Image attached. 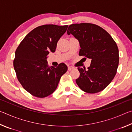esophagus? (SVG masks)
Returning <instances> with one entry per match:
<instances>
[{
    "label": "esophagus",
    "instance_id": "obj_1",
    "mask_svg": "<svg viewBox=\"0 0 132 132\" xmlns=\"http://www.w3.org/2000/svg\"><path fill=\"white\" fill-rule=\"evenodd\" d=\"M75 68L74 67H73V66H69L68 67V70L70 71V70H72V69H74Z\"/></svg>",
    "mask_w": 132,
    "mask_h": 132
}]
</instances>
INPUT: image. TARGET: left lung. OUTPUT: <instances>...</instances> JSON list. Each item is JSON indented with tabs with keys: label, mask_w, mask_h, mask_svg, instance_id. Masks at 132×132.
<instances>
[{
	"label": "left lung",
	"mask_w": 132,
	"mask_h": 132,
	"mask_svg": "<svg viewBox=\"0 0 132 132\" xmlns=\"http://www.w3.org/2000/svg\"><path fill=\"white\" fill-rule=\"evenodd\" d=\"M67 33L79 41V55L91 59L87 69L78 68L80 76L76 80L78 86L87 93L102 91L115 76L119 64L115 41L104 29L91 23L71 24Z\"/></svg>",
	"instance_id": "obj_1"
}]
</instances>
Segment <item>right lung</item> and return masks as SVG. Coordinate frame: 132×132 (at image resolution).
Listing matches in <instances>:
<instances>
[{"instance_id": "1", "label": "right lung", "mask_w": 132, "mask_h": 132, "mask_svg": "<svg viewBox=\"0 0 132 132\" xmlns=\"http://www.w3.org/2000/svg\"><path fill=\"white\" fill-rule=\"evenodd\" d=\"M68 27L53 24L37 27L26 35L15 51L13 66L17 79L33 96L44 98L52 94L68 70L64 63L50 67L46 61L50 52L55 51L57 41Z\"/></svg>"}]
</instances>
